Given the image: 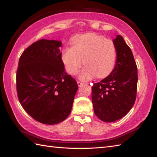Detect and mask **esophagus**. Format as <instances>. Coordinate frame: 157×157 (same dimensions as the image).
Instances as JSON below:
<instances>
[{
  "label": "esophagus",
  "mask_w": 157,
  "mask_h": 157,
  "mask_svg": "<svg viewBox=\"0 0 157 157\" xmlns=\"http://www.w3.org/2000/svg\"><path fill=\"white\" fill-rule=\"evenodd\" d=\"M77 83H78V86H82L83 84H84V83L82 82H79V81H78V82H77Z\"/></svg>",
  "instance_id": "34e87169"
}]
</instances>
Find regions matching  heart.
<instances>
[{
    "label": "heart",
    "instance_id": "heart-1",
    "mask_svg": "<svg viewBox=\"0 0 157 157\" xmlns=\"http://www.w3.org/2000/svg\"><path fill=\"white\" fill-rule=\"evenodd\" d=\"M72 47H66L62 52V60L66 71L75 75L84 61L86 65L79 73L82 80H89L96 76L104 78L114 68L116 48L112 40L94 33L75 36Z\"/></svg>",
    "mask_w": 157,
    "mask_h": 157
}]
</instances>
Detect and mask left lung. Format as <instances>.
<instances>
[{"label": "left lung", "mask_w": 157, "mask_h": 157, "mask_svg": "<svg viewBox=\"0 0 157 157\" xmlns=\"http://www.w3.org/2000/svg\"><path fill=\"white\" fill-rule=\"evenodd\" d=\"M117 51L114 69L106 78L92 87L95 115L105 122L123 117L134 105L138 84V69L131 49L121 36L113 40Z\"/></svg>", "instance_id": "left-lung-1"}]
</instances>
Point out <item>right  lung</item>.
<instances>
[{
    "instance_id": "right-lung-1",
    "label": "right lung",
    "mask_w": 157,
    "mask_h": 157,
    "mask_svg": "<svg viewBox=\"0 0 157 157\" xmlns=\"http://www.w3.org/2000/svg\"><path fill=\"white\" fill-rule=\"evenodd\" d=\"M61 42L42 39L26 48L19 58L16 88L19 102L33 119L59 123L71 111L78 86L65 71Z\"/></svg>"
}]
</instances>
